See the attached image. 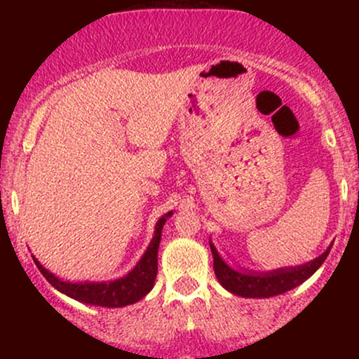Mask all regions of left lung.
Segmentation results:
<instances>
[{
  "mask_svg": "<svg viewBox=\"0 0 359 359\" xmlns=\"http://www.w3.org/2000/svg\"><path fill=\"white\" fill-rule=\"evenodd\" d=\"M209 246H211L214 258V273H216L221 285L231 294L246 299H269L299 287L300 283L306 282L307 278H311L319 270V266L323 265L332 248V245H329V248L323 255L304 263V265L285 266V269L282 266V269L270 271H253L233 269L217 253L216 246L211 240H209Z\"/></svg>",
  "mask_w": 359,
  "mask_h": 359,
  "instance_id": "left-lung-1",
  "label": "left lung"
}]
</instances>
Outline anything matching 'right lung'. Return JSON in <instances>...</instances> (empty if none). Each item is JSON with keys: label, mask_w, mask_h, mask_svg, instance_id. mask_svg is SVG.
Instances as JSON below:
<instances>
[{"label": "right lung", "mask_w": 359, "mask_h": 359, "mask_svg": "<svg viewBox=\"0 0 359 359\" xmlns=\"http://www.w3.org/2000/svg\"><path fill=\"white\" fill-rule=\"evenodd\" d=\"M172 214L174 212L168 211L156 221L154 238H151L147 251L138 259L137 265L121 278L108 280V282H69V280H62L52 271H48L35 257L34 262L36 269L48 280V283L67 297L97 307L130 306V304L138 302L140 299L145 297L155 285L156 270H158L156 255H158V245L162 240V229Z\"/></svg>", "instance_id": "1"}]
</instances>
